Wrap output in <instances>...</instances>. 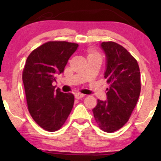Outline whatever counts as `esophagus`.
I'll return each instance as SVG.
<instances>
[{
  "instance_id": "esophagus-1",
  "label": "esophagus",
  "mask_w": 161,
  "mask_h": 161,
  "mask_svg": "<svg viewBox=\"0 0 161 161\" xmlns=\"http://www.w3.org/2000/svg\"><path fill=\"white\" fill-rule=\"evenodd\" d=\"M84 95H83V94H81V93H75V97L76 99H80V98H82V97H84Z\"/></svg>"
}]
</instances>
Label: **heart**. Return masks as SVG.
Segmentation results:
<instances>
[{"label":"heart","instance_id":"heart-1","mask_svg":"<svg viewBox=\"0 0 161 161\" xmlns=\"http://www.w3.org/2000/svg\"><path fill=\"white\" fill-rule=\"evenodd\" d=\"M90 56H95V55H94L93 53H91V54H90Z\"/></svg>","mask_w":161,"mask_h":161}]
</instances>
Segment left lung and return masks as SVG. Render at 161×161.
I'll list each match as a JSON object with an SVG mask.
<instances>
[{"mask_svg": "<svg viewBox=\"0 0 161 161\" xmlns=\"http://www.w3.org/2000/svg\"><path fill=\"white\" fill-rule=\"evenodd\" d=\"M106 57L104 78L110 84L107 100H97L92 110L96 123L106 132L118 130L129 120L141 92L138 62L123 46L113 42H102Z\"/></svg>", "mask_w": 161, "mask_h": 161, "instance_id": "1", "label": "left lung"}]
</instances>
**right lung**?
I'll return each instance as SVG.
<instances>
[{
  "instance_id": "1",
  "label": "right lung",
  "mask_w": 161,
  "mask_h": 161,
  "mask_svg": "<svg viewBox=\"0 0 161 161\" xmlns=\"http://www.w3.org/2000/svg\"><path fill=\"white\" fill-rule=\"evenodd\" d=\"M79 45L66 42H48L28 57L23 82L29 111L36 123L48 132L61 128L69 115L74 95L63 93L52 86L56 75L64 73L69 57Z\"/></svg>"
}]
</instances>
